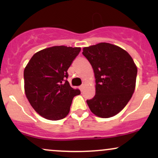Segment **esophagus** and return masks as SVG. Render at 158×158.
Wrapping results in <instances>:
<instances>
[{
	"instance_id": "esophagus-1",
	"label": "esophagus",
	"mask_w": 158,
	"mask_h": 158,
	"mask_svg": "<svg viewBox=\"0 0 158 158\" xmlns=\"http://www.w3.org/2000/svg\"><path fill=\"white\" fill-rule=\"evenodd\" d=\"M85 87V82H83L82 85H81V86H80V90H81V91H83V90H84Z\"/></svg>"
}]
</instances>
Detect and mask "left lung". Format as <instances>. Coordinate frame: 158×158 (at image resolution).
Segmentation results:
<instances>
[{"label": "left lung", "mask_w": 158, "mask_h": 158, "mask_svg": "<svg viewBox=\"0 0 158 158\" xmlns=\"http://www.w3.org/2000/svg\"><path fill=\"white\" fill-rule=\"evenodd\" d=\"M93 68L96 94L87 100L96 116L109 118L120 112L135 89L137 68L131 56L117 45L99 43L83 48Z\"/></svg>", "instance_id": "left-lung-1"}]
</instances>
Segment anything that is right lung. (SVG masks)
Segmentation results:
<instances>
[{
	"instance_id": "1",
	"label": "right lung",
	"mask_w": 158,
	"mask_h": 158,
	"mask_svg": "<svg viewBox=\"0 0 158 158\" xmlns=\"http://www.w3.org/2000/svg\"><path fill=\"white\" fill-rule=\"evenodd\" d=\"M80 48L54 46L37 52L23 71L26 97L34 110L50 120L64 118L73 97L80 94L68 81V70Z\"/></svg>"
}]
</instances>
